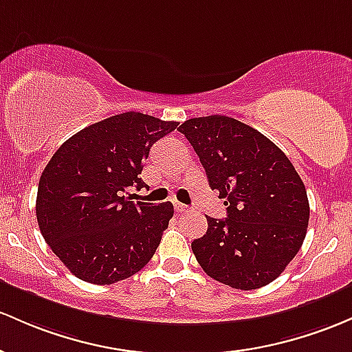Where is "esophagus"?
<instances>
[{"label":"esophagus","mask_w":352,"mask_h":352,"mask_svg":"<svg viewBox=\"0 0 352 352\" xmlns=\"http://www.w3.org/2000/svg\"><path fill=\"white\" fill-rule=\"evenodd\" d=\"M173 208H175L177 214H185V212H188V207L184 206V204H180V202H173Z\"/></svg>","instance_id":"obj_1"}]
</instances>
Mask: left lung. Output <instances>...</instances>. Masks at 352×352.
Instances as JSON below:
<instances>
[{"label":"left lung","mask_w":352,"mask_h":352,"mask_svg":"<svg viewBox=\"0 0 352 352\" xmlns=\"http://www.w3.org/2000/svg\"><path fill=\"white\" fill-rule=\"evenodd\" d=\"M179 132L227 206V219L207 215L206 235L192 242L197 262L234 289L272 283L307 232V192L294 165L267 137L223 115L185 120Z\"/></svg>","instance_id":"obj_1"}]
</instances>
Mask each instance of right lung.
I'll return each instance as SVG.
<instances>
[{
    "label": "right lung",
    "mask_w": 352,
    "mask_h": 352,
    "mask_svg": "<svg viewBox=\"0 0 352 352\" xmlns=\"http://www.w3.org/2000/svg\"><path fill=\"white\" fill-rule=\"evenodd\" d=\"M179 126L138 111L113 115L69 137L48 162L36 195L46 244L73 276L113 284L148 264L173 215L170 202L133 204L144 162Z\"/></svg>",
    "instance_id": "1"
}]
</instances>
